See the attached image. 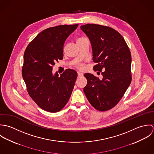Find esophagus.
<instances>
[{"label":"esophagus","mask_w":154,"mask_h":154,"mask_svg":"<svg viewBox=\"0 0 154 154\" xmlns=\"http://www.w3.org/2000/svg\"><path fill=\"white\" fill-rule=\"evenodd\" d=\"M84 76V74L82 73H81V72H78V77H82V76Z\"/></svg>","instance_id":"obj_1"}]
</instances>
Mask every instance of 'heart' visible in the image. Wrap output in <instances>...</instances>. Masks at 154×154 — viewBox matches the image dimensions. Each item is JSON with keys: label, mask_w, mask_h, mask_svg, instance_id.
I'll list each match as a JSON object with an SVG mask.
<instances>
[{"label": "heart", "mask_w": 154, "mask_h": 154, "mask_svg": "<svg viewBox=\"0 0 154 154\" xmlns=\"http://www.w3.org/2000/svg\"><path fill=\"white\" fill-rule=\"evenodd\" d=\"M81 38H79V39H81ZM79 39H78V40H79Z\"/></svg>", "instance_id": "1"}]
</instances>
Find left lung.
<instances>
[{
	"mask_svg": "<svg viewBox=\"0 0 154 154\" xmlns=\"http://www.w3.org/2000/svg\"><path fill=\"white\" fill-rule=\"evenodd\" d=\"M91 42L92 60L97 63L94 70L102 72L100 79L85 73L87 84L84 93L90 104L97 110L113 108L121 100L132 81V57L124 38L109 26L88 23L81 26Z\"/></svg>",
	"mask_w": 154,
	"mask_h": 154,
	"instance_id": "obj_1",
	"label": "left lung"
}]
</instances>
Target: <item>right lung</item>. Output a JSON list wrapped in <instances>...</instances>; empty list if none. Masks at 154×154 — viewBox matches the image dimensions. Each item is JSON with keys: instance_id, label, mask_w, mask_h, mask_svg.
<instances>
[{"instance_id": "right-lung-1", "label": "right lung", "mask_w": 154, "mask_h": 154, "mask_svg": "<svg viewBox=\"0 0 154 154\" xmlns=\"http://www.w3.org/2000/svg\"><path fill=\"white\" fill-rule=\"evenodd\" d=\"M78 24L47 28L28 44L23 54L22 75L28 92L43 110L56 112L62 110L70 97L77 72L66 69L59 76L53 66L63 57L67 38Z\"/></svg>"}]
</instances>
